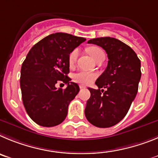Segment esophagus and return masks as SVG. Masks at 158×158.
<instances>
[{
    "label": "esophagus",
    "mask_w": 158,
    "mask_h": 158,
    "mask_svg": "<svg viewBox=\"0 0 158 158\" xmlns=\"http://www.w3.org/2000/svg\"><path fill=\"white\" fill-rule=\"evenodd\" d=\"M79 88H80V89H85L86 86H84L83 85H79Z\"/></svg>",
    "instance_id": "esophagus-1"
}]
</instances>
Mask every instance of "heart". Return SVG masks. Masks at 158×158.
<instances>
[{
    "mask_svg": "<svg viewBox=\"0 0 158 158\" xmlns=\"http://www.w3.org/2000/svg\"><path fill=\"white\" fill-rule=\"evenodd\" d=\"M89 55L91 56L94 60H96L102 54H104V52L101 48L99 47H91L88 49ZM78 56H79V50L78 49H75L71 52L69 56V66L72 67L76 64ZM97 77V74L93 72H86V71H80L77 72L73 76V79L75 82L80 83L82 85L90 84Z\"/></svg>",
    "mask_w": 158,
    "mask_h": 158,
    "instance_id": "b5f03b06",
    "label": "heart"
}]
</instances>
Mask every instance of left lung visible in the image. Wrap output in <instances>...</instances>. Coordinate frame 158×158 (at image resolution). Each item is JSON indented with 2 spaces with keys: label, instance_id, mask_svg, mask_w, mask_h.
Instances as JSON below:
<instances>
[{
  "label": "left lung",
  "instance_id": "8db88e82",
  "mask_svg": "<svg viewBox=\"0 0 158 158\" xmlns=\"http://www.w3.org/2000/svg\"><path fill=\"white\" fill-rule=\"evenodd\" d=\"M88 43L105 49L109 61L95 82L98 89L88 88L90 98L86 102L85 116L96 127H112L126 116L137 94L141 62L130 46L116 38H93ZM102 88L106 90L101 91Z\"/></svg>",
  "mask_w": 158,
  "mask_h": 158
}]
</instances>
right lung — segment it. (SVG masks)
Listing matches in <instances>:
<instances>
[{
	"mask_svg": "<svg viewBox=\"0 0 158 158\" xmlns=\"http://www.w3.org/2000/svg\"><path fill=\"white\" fill-rule=\"evenodd\" d=\"M86 38L66 33H55L35 44L21 68L23 103L31 120L42 127L61 123L70 102L79 91V85L70 82L69 56ZM67 84L63 90L56 84Z\"/></svg>",
	"mask_w": 158,
	"mask_h": 158,
	"instance_id": "add662e5",
	"label": "right lung"
}]
</instances>
